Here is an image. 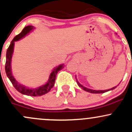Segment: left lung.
<instances>
[{"instance_id": "obj_1", "label": "left lung", "mask_w": 132, "mask_h": 132, "mask_svg": "<svg viewBox=\"0 0 132 132\" xmlns=\"http://www.w3.org/2000/svg\"><path fill=\"white\" fill-rule=\"evenodd\" d=\"M76 82H77V83L78 84V85H79V86H80V87L82 88V89H83V90L86 91V92L91 93H103L108 92V91H110V90H112V89H115V88L117 87V86H115V87L111 88V89H106V90H93V89H88V88H86L84 87V86H82L81 85H80V84L79 83V82H78V81H76Z\"/></svg>"}]
</instances>
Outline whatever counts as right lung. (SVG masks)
<instances>
[{
	"mask_svg": "<svg viewBox=\"0 0 132 132\" xmlns=\"http://www.w3.org/2000/svg\"><path fill=\"white\" fill-rule=\"evenodd\" d=\"M32 29H34V27L32 26H27L23 29V30L20 34L17 35L13 39V40L11 41V44L9 46L8 49L7 50L6 53V62H5V73L7 77L10 79L12 84L14 86V87L19 92L23 95H27V96H41V95H45L46 93H48L51 89V88L54 86L55 79H56V75L61 69H62L64 68V64H61L59 66L56 67L53 70V71L51 73L50 79L48 81L46 82L43 86H40V87L36 88V89H32V88H27L24 86L23 85H20L19 82L15 79L14 76H12V72H11V59H12V55L14 51V42L21 39V38L24 37L27 33L29 32Z\"/></svg>",
	"mask_w": 132,
	"mask_h": 132,
	"instance_id": "add662e5",
	"label": "right lung"
}]
</instances>
